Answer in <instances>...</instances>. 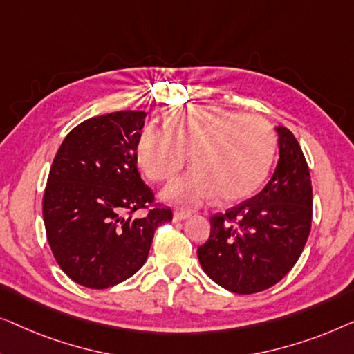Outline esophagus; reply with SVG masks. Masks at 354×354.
Wrapping results in <instances>:
<instances>
[{
  "mask_svg": "<svg viewBox=\"0 0 354 354\" xmlns=\"http://www.w3.org/2000/svg\"><path fill=\"white\" fill-rule=\"evenodd\" d=\"M187 218H191V213L189 212H183V210H176L175 213H173V221H184L187 220Z\"/></svg>",
  "mask_w": 354,
  "mask_h": 354,
  "instance_id": "1",
  "label": "esophagus"
}]
</instances>
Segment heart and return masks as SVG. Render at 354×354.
I'll return each instance as SVG.
<instances>
[{
    "label": "heart",
    "instance_id": "1",
    "mask_svg": "<svg viewBox=\"0 0 354 354\" xmlns=\"http://www.w3.org/2000/svg\"><path fill=\"white\" fill-rule=\"evenodd\" d=\"M276 134L261 115L203 106L178 109L165 129L149 125L139 134L136 157L152 181H168L187 160L192 168L163 189L167 202L197 207L218 194L225 202L255 191L270 171Z\"/></svg>",
    "mask_w": 354,
    "mask_h": 354
}]
</instances>
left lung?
<instances>
[{
  "mask_svg": "<svg viewBox=\"0 0 354 354\" xmlns=\"http://www.w3.org/2000/svg\"><path fill=\"white\" fill-rule=\"evenodd\" d=\"M274 175L257 196L210 218V237L197 248L207 276L226 290H266L292 270L311 231L313 187L301 147L286 127Z\"/></svg>",
  "mask_w": 354,
  "mask_h": 354,
  "instance_id": "1",
  "label": "left lung"
}]
</instances>
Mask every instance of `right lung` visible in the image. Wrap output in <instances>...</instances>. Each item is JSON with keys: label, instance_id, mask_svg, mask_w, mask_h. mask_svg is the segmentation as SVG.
<instances>
[{"label": "right lung", "instance_id": "obj_1", "mask_svg": "<svg viewBox=\"0 0 354 354\" xmlns=\"http://www.w3.org/2000/svg\"><path fill=\"white\" fill-rule=\"evenodd\" d=\"M142 111L88 118L67 134L43 196L46 237L57 265L77 283L109 288L147 260L153 232L171 221L138 171ZM147 209L142 218L131 215Z\"/></svg>", "mask_w": 354, "mask_h": 354}]
</instances>
